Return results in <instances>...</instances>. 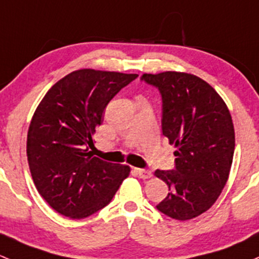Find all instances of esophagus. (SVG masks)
Instances as JSON below:
<instances>
[{"label": "esophagus", "mask_w": 259, "mask_h": 259, "mask_svg": "<svg viewBox=\"0 0 259 259\" xmlns=\"http://www.w3.org/2000/svg\"><path fill=\"white\" fill-rule=\"evenodd\" d=\"M136 173H137L138 176H140L141 178H143V180H147V178H151L152 177V172L148 169H145V168H135Z\"/></svg>", "instance_id": "obj_1"}]
</instances>
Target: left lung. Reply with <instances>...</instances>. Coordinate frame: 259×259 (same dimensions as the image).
<instances>
[{"instance_id":"8db88e82","label":"left lung","mask_w":259,"mask_h":259,"mask_svg":"<svg viewBox=\"0 0 259 259\" xmlns=\"http://www.w3.org/2000/svg\"><path fill=\"white\" fill-rule=\"evenodd\" d=\"M162 97V132L175 145V168L157 169L169 193L157 209L187 221L213 206L226 186L234 153V127L225 101L206 81L185 72L141 77Z\"/></svg>"}]
</instances>
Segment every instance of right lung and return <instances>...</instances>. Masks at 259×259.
<instances>
[{
	"instance_id": "1",
	"label": "right lung",
	"mask_w": 259,
	"mask_h": 259,
	"mask_svg": "<svg viewBox=\"0 0 259 259\" xmlns=\"http://www.w3.org/2000/svg\"><path fill=\"white\" fill-rule=\"evenodd\" d=\"M138 74L84 68L53 84L28 128L27 159L38 193L56 212L81 220L112 201L130 167L95 157L93 133L108 102Z\"/></svg>"
}]
</instances>
